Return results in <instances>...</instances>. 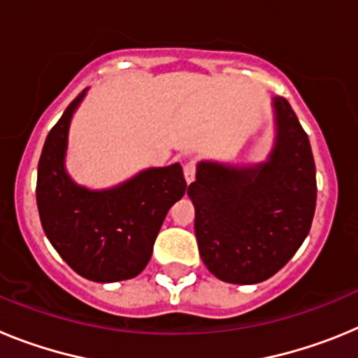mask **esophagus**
I'll return each mask as SVG.
<instances>
[{
	"mask_svg": "<svg viewBox=\"0 0 358 358\" xmlns=\"http://www.w3.org/2000/svg\"><path fill=\"white\" fill-rule=\"evenodd\" d=\"M195 172H197V159H189L188 163L185 164V177H186V181H188V182L194 181Z\"/></svg>",
	"mask_w": 358,
	"mask_h": 358,
	"instance_id": "34e87169",
	"label": "esophagus"
}]
</instances>
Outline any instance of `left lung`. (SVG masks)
Segmentation results:
<instances>
[{
  "label": "left lung",
  "instance_id": "obj_1",
  "mask_svg": "<svg viewBox=\"0 0 358 358\" xmlns=\"http://www.w3.org/2000/svg\"><path fill=\"white\" fill-rule=\"evenodd\" d=\"M278 138L267 163L231 169L199 163L188 195L195 236L210 273L227 283H260L296 255L317 199L306 132L285 98H274Z\"/></svg>",
  "mask_w": 358,
  "mask_h": 358
}]
</instances>
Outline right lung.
I'll list each match as a JSON object with an SVG mask.
<instances>
[{
	"label": "right lung",
	"mask_w": 358,
	"mask_h": 358,
	"mask_svg": "<svg viewBox=\"0 0 358 358\" xmlns=\"http://www.w3.org/2000/svg\"><path fill=\"white\" fill-rule=\"evenodd\" d=\"M82 91L50 131L37 166L43 229L62 260L91 281L131 280L147 267L173 202L185 195L181 164L150 169L107 192L77 186L64 170L68 129Z\"/></svg>",
	"instance_id": "add662e5"
}]
</instances>
